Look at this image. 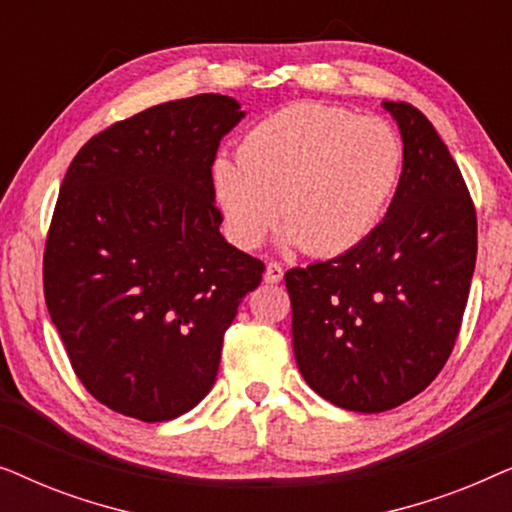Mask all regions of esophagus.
I'll use <instances>...</instances> for the list:
<instances>
[{
	"label": "esophagus",
	"instance_id": "esophagus-1",
	"mask_svg": "<svg viewBox=\"0 0 512 512\" xmlns=\"http://www.w3.org/2000/svg\"><path fill=\"white\" fill-rule=\"evenodd\" d=\"M284 279V270H282V265L279 263H268V268H265V282L268 284H279Z\"/></svg>",
	"mask_w": 512,
	"mask_h": 512
}]
</instances>
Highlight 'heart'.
Masks as SVG:
<instances>
[{"label": "heart", "mask_w": 512, "mask_h": 512, "mask_svg": "<svg viewBox=\"0 0 512 512\" xmlns=\"http://www.w3.org/2000/svg\"><path fill=\"white\" fill-rule=\"evenodd\" d=\"M403 163V139L384 118L298 102L249 128L237 160H216L212 186L242 249L263 244L279 216L284 247L338 256L387 216Z\"/></svg>", "instance_id": "heart-1"}]
</instances>
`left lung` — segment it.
<instances>
[{
  "instance_id": "obj_1",
  "label": "left lung",
  "mask_w": 512,
  "mask_h": 512,
  "mask_svg": "<svg viewBox=\"0 0 512 512\" xmlns=\"http://www.w3.org/2000/svg\"><path fill=\"white\" fill-rule=\"evenodd\" d=\"M382 107L405 149L387 216L359 247L284 275L300 375L354 412L391 410L436 380L478 254L473 200L436 128L408 102Z\"/></svg>"
}]
</instances>
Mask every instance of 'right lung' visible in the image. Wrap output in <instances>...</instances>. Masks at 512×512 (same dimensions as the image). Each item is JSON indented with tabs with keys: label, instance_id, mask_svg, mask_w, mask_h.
I'll use <instances>...</instances> for the list:
<instances>
[{
	"label": "right lung",
	"instance_id": "add662e5",
	"mask_svg": "<svg viewBox=\"0 0 512 512\" xmlns=\"http://www.w3.org/2000/svg\"><path fill=\"white\" fill-rule=\"evenodd\" d=\"M244 118L228 95L158 104L88 139L62 179L44 296L83 387L167 422L214 387L223 333L265 265L223 240L212 165Z\"/></svg>",
	"mask_w": 512,
	"mask_h": 512
}]
</instances>
